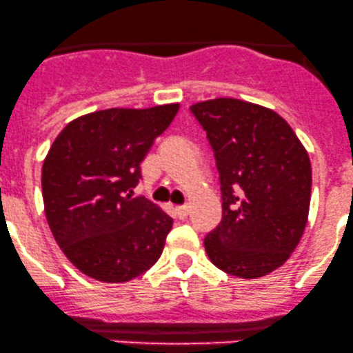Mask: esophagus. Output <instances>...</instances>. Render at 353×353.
Returning a JSON list of instances; mask_svg holds the SVG:
<instances>
[{
    "instance_id": "esophagus-1",
    "label": "esophagus",
    "mask_w": 353,
    "mask_h": 353,
    "mask_svg": "<svg viewBox=\"0 0 353 353\" xmlns=\"http://www.w3.org/2000/svg\"><path fill=\"white\" fill-rule=\"evenodd\" d=\"M175 212H176V215H178V217H180V219H187L188 214H190V207H188V205L176 207Z\"/></svg>"
}]
</instances>
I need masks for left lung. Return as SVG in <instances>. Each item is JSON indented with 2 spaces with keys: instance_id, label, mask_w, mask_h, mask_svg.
<instances>
[{
  "instance_id": "left-lung-1",
  "label": "left lung",
  "mask_w": 353,
  "mask_h": 353,
  "mask_svg": "<svg viewBox=\"0 0 353 353\" xmlns=\"http://www.w3.org/2000/svg\"><path fill=\"white\" fill-rule=\"evenodd\" d=\"M219 170L222 221L203 239L212 263L244 279L266 276L296 249L308 221L312 165L271 109L219 97L190 108Z\"/></svg>"
}]
</instances>
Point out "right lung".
<instances>
[{
    "mask_svg": "<svg viewBox=\"0 0 353 353\" xmlns=\"http://www.w3.org/2000/svg\"><path fill=\"white\" fill-rule=\"evenodd\" d=\"M180 104L104 109L67 124L41 168L47 222L67 259L89 278L126 283L160 259L173 219L132 196L141 161Z\"/></svg>",
    "mask_w": 353,
    "mask_h": 353,
    "instance_id": "right-lung-1",
    "label": "right lung"
}]
</instances>
